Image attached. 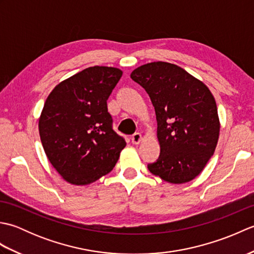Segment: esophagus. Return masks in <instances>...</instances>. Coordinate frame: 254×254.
I'll return each instance as SVG.
<instances>
[{"instance_id":"34e87169","label":"esophagus","mask_w":254,"mask_h":254,"mask_svg":"<svg viewBox=\"0 0 254 254\" xmlns=\"http://www.w3.org/2000/svg\"><path fill=\"white\" fill-rule=\"evenodd\" d=\"M142 134L141 133H134L132 135V143L133 144H139L142 142Z\"/></svg>"}]
</instances>
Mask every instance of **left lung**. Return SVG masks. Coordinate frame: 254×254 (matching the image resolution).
Listing matches in <instances>:
<instances>
[{
  "instance_id": "8db88e82",
  "label": "left lung",
  "mask_w": 254,
  "mask_h": 254,
  "mask_svg": "<svg viewBox=\"0 0 254 254\" xmlns=\"http://www.w3.org/2000/svg\"><path fill=\"white\" fill-rule=\"evenodd\" d=\"M131 78L146 90L155 108L160 155L148 170L181 185L201 174L218 142L217 106L208 87L168 62L144 64Z\"/></svg>"
}]
</instances>
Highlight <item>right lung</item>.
Listing matches in <instances>:
<instances>
[{
  "instance_id": "1",
  "label": "right lung",
  "mask_w": 254,
  "mask_h": 254,
  "mask_svg": "<svg viewBox=\"0 0 254 254\" xmlns=\"http://www.w3.org/2000/svg\"><path fill=\"white\" fill-rule=\"evenodd\" d=\"M121 76L117 67H87L58 84L45 102L42 146L53 168L72 185H89L109 174L126 147L107 108Z\"/></svg>"
}]
</instances>
